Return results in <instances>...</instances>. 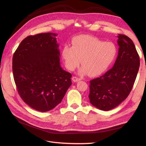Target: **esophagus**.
<instances>
[{"mask_svg":"<svg viewBox=\"0 0 146 146\" xmlns=\"http://www.w3.org/2000/svg\"><path fill=\"white\" fill-rule=\"evenodd\" d=\"M72 81L74 82H78V81H80L81 79L80 78H78V77H73L72 78Z\"/></svg>","mask_w":146,"mask_h":146,"instance_id":"1","label":"esophagus"}]
</instances>
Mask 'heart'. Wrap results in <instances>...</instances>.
<instances>
[{
	"instance_id": "b5f03b06",
	"label": "heart",
	"mask_w": 146,
	"mask_h": 146,
	"mask_svg": "<svg viewBox=\"0 0 146 146\" xmlns=\"http://www.w3.org/2000/svg\"><path fill=\"white\" fill-rule=\"evenodd\" d=\"M72 46L65 45L62 56L66 66L73 70L80 63L81 74L91 76L104 72L111 65L117 55V47L113 42H105L90 35H80L73 39Z\"/></svg>"
}]
</instances>
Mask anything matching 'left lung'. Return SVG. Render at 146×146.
<instances>
[{"label":"left lung","instance_id":"1","mask_svg":"<svg viewBox=\"0 0 146 146\" xmlns=\"http://www.w3.org/2000/svg\"><path fill=\"white\" fill-rule=\"evenodd\" d=\"M119 51L111 69L90 82L89 99L95 107L108 111L116 107L129 95L139 68V56L131 39L117 36Z\"/></svg>","mask_w":146,"mask_h":146}]
</instances>
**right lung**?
Returning <instances> with one entry per match:
<instances>
[{
    "label": "right lung",
    "mask_w": 146,
    "mask_h": 146,
    "mask_svg": "<svg viewBox=\"0 0 146 146\" xmlns=\"http://www.w3.org/2000/svg\"><path fill=\"white\" fill-rule=\"evenodd\" d=\"M57 34L39 33L21 41L13 56L17 91L25 104L48 111L61 103L72 84V75L61 68Z\"/></svg>",
    "instance_id": "obj_1"
}]
</instances>
